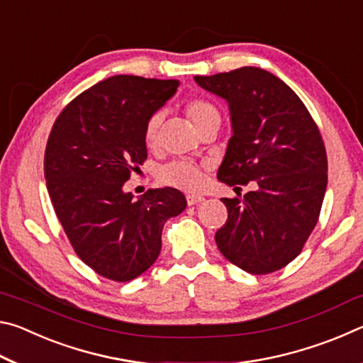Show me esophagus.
Returning a JSON list of instances; mask_svg holds the SVG:
<instances>
[{
  "instance_id": "34e87169",
  "label": "esophagus",
  "mask_w": 363,
  "mask_h": 363,
  "mask_svg": "<svg viewBox=\"0 0 363 363\" xmlns=\"http://www.w3.org/2000/svg\"><path fill=\"white\" fill-rule=\"evenodd\" d=\"M187 205L189 206H194V205H199V203H201V201H203L205 199L201 195H194V194H189L187 196Z\"/></svg>"
}]
</instances>
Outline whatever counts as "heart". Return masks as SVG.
<instances>
[{
    "label": "heart",
    "mask_w": 363,
    "mask_h": 363,
    "mask_svg": "<svg viewBox=\"0 0 363 363\" xmlns=\"http://www.w3.org/2000/svg\"><path fill=\"white\" fill-rule=\"evenodd\" d=\"M186 113L194 123L195 130L201 131L206 125L213 121H220V115L218 107L213 102L201 99V97H195L186 104ZM163 113L155 112L149 116L145 126H144V143L147 149H155L160 138V128H162ZM201 173H203V167L190 160L177 158L163 164L158 171V181L164 184V186L181 189V190H195L199 189L201 182Z\"/></svg>",
    "instance_id": "obj_1"
}]
</instances>
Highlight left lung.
<instances>
[{
    "mask_svg": "<svg viewBox=\"0 0 363 363\" xmlns=\"http://www.w3.org/2000/svg\"><path fill=\"white\" fill-rule=\"evenodd\" d=\"M195 82L229 104L233 134L218 179L256 186L223 199L229 216L214 240L237 267L275 272L301 253L320 216L328 181L320 131L296 93L270 72L242 67Z\"/></svg>",
    "mask_w": 363,
    "mask_h": 363,
    "instance_id": "obj_1",
    "label": "left lung"
}]
</instances>
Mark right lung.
<instances>
[{"label": "right lung", "mask_w": 363, "mask_h": 363, "mask_svg": "<svg viewBox=\"0 0 363 363\" xmlns=\"http://www.w3.org/2000/svg\"><path fill=\"white\" fill-rule=\"evenodd\" d=\"M177 86V79L110 77L67 104L49 134L45 177L54 211L79 259L108 280L145 272L162 250L164 223L187 206L173 187L138 200L123 190L147 158V120Z\"/></svg>", "instance_id": "1"}]
</instances>
